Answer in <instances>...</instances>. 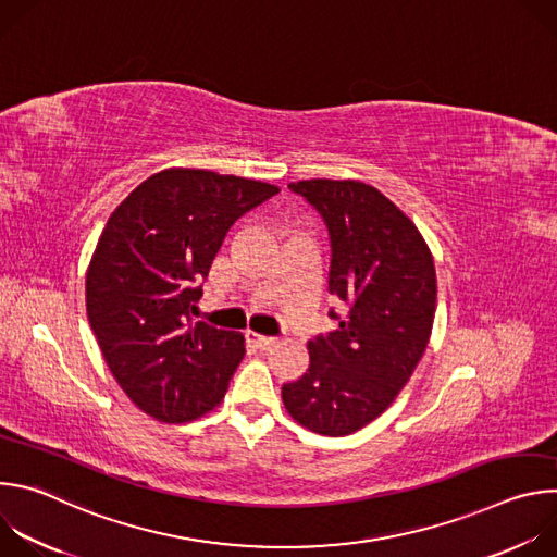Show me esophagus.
I'll return each instance as SVG.
<instances>
[{
	"instance_id": "esophagus-1",
	"label": "esophagus",
	"mask_w": 557,
	"mask_h": 557,
	"mask_svg": "<svg viewBox=\"0 0 557 557\" xmlns=\"http://www.w3.org/2000/svg\"><path fill=\"white\" fill-rule=\"evenodd\" d=\"M247 342L253 344L258 350H269V348H273L277 344L275 337H264V335H258V333H251V331L247 333Z\"/></svg>"
}]
</instances>
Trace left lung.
Returning a JSON list of instances; mask_svg holds the SVG:
<instances>
[{
  "label": "left lung",
  "instance_id": "left-lung-1",
  "mask_svg": "<svg viewBox=\"0 0 557 557\" xmlns=\"http://www.w3.org/2000/svg\"><path fill=\"white\" fill-rule=\"evenodd\" d=\"M288 189L322 215L331 237L329 293L339 329L308 342L310 366L282 385L288 414L310 432L346 436L387 410L432 333L436 271L414 222L359 181H299Z\"/></svg>",
  "mask_w": 557,
  "mask_h": 557
}]
</instances>
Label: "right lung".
<instances>
[{
  "label": "right lung",
  "instance_id": "obj_1",
  "mask_svg": "<svg viewBox=\"0 0 557 557\" xmlns=\"http://www.w3.org/2000/svg\"><path fill=\"white\" fill-rule=\"evenodd\" d=\"M280 189L205 170L143 181L110 215L86 277L88 320L114 379L163 423L213 410L245 337L191 322L202 282L237 218Z\"/></svg>",
  "mask_w": 557,
  "mask_h": 557
}]
</instances>
